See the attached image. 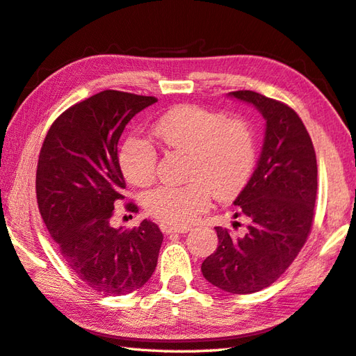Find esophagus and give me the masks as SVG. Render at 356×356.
I'll return each instance as SVG.
<instances>
[{
    "label": "esophagus",
    "instance_id": "esophagus-1",
    "mask_svg": "<svg viewBox=\"0 0 356 356\" xmlns=\"http://www.w3.org/2000/svg\"><path fill=\"white\" fill-rule=\"evenodd\" d=\"M162 232L165 234H184L190 232V227H168V225H162Z\"/></svg>",
    "mask_w": 356,
    "mask_h": 356
}]
</instances>
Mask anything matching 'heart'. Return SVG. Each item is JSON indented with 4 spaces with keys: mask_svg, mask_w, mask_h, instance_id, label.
<instances>
[{
    "mask_svg": "<svg viewBox=\"0 0 356 356\" xmlns=\"http://www.w3.org/2000/svg\"><path fill=\"white\" fill-rule=\"evenodd\" d=\"M152 134L166 148L188 156L184 186H159L145 200L146 210L166 225H188L216 197L233 196L247 184L254 165V136L247 122L194 104H182L162 115ZM152 146L131 137L120 151V166L131 184L149 185L156 177Z\"/></svg>",
    "mask_w": 356,
    "mask_h": 356,
    "instance_id": "b5f03b06",
    "label": "heart"
}]
</instances>
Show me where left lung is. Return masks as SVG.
I'll return each mask as SVG.
<instances>
[{
	"instance_id": "left-lung-1",
	"label": "left lung",
	"mask_w": 356,
	"mask_h": 356,
	"mask_svg": "<svg viewBox=\"0 0 356 356\" xmlns=\"http://www.w3.org/2000/svg\"><path fill=\"white\" fill-rule=\"evenodd\" d=\"M227 97L259 111L266 134L256 170L233 202L250 220L247 233L234 238L216 227L219 245L202 262V275L228 293L247 295L273 284L307 241L318 166L309 132L287 104L253 90H236Z\"/></svg>"
}]
</instances>
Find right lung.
Wrapping results in <instances>:
<instances>
[{"mask_svg":"<svg viewBox=\"0 0 356 356\" xmlns=\"http://www.w3.org/2000/svg\"><path fill=\"white\" fill-rule=\"evenodd\" d=\"M156 102L154 97L103 90L65 111L41 146V218L67 267L103 296L143 287L157 266L163 234L156 224L145 219L132 229L111 225L124 188L118 140L131 118Z\"/></svg>","mask_w":356,"mask_h":356,"instance_id":"obj_1","label":"right lung"}]
</instances>
